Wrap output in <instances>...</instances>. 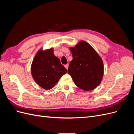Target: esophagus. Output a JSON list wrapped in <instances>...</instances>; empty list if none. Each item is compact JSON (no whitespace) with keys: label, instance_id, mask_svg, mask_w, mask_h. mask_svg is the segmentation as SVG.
<instances>
[{"label":"esophagus","instance_id":"1","mask_svg":"<svg viewBox=\"0 0 134 134\" xmlns=\"http://www.w3.org/2000/svg\"><path fill=\"white\" fill-rule=\"evenodd\" d=\"M64 66H65V68L66 69L68 70V67H69V65H68V64H66V65H64Z\"/></svg>","mask_w":134,"mask_h":134}]
</instances>
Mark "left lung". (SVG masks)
<instances>
[{
	"instance_id": "8db88e82",
	"label": "left lung",
	"mask_w": 134,
	"mask_h": 134,
	"mask_svg": "<svg viewBox=\"0 0 134 134\" xmlns=\"http://www.w3.org/2000/svg\"><path fill=\"white\" fill-rule=\"evenodd\" d=\"M70 49L72 60L68 72L77 87L86 91L93 90L100 83L103 76L102 59L86 41H80Z\"/></svg>"
}]
</instances>
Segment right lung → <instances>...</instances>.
<instances>
[{"mask_svg":"<svg viewBox=\"0 0 134 134\" xmlns=\"http://www.w3.org/2000/svg\"><path fill=\"white\" fill-rule=\"evenodd\" d=\"M66 72V69L54 55L53 48L40 50L31 65V73L34 80L46 90L51 89Z\"/></svg>","mask_w":134,"mask_h":134,"instance_id":"obj_1","label":"right lung"}]
</instances>
